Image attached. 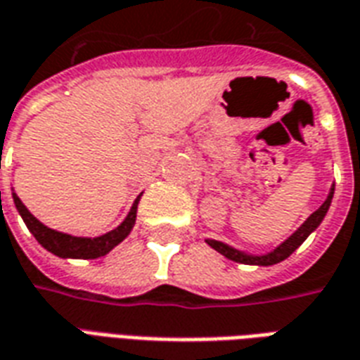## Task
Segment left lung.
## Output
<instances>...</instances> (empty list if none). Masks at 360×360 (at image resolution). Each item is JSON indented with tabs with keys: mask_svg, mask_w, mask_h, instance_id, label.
<instances>
[{
	"mask_svg": "<svg viewBox=\"0 0 360 360\" xmlns=\"http://www.w3.org/2000/svg\"><path fill=\"white\" fill-rule=\"evenodd\" d=\"M333 191H335V185L332 183L330 193H328V196H326V200L322 202V206H320L316 212H312L309 218L304 219L301 226L297 227L293 233L287 237L285 241H281L276 249L268 250V252H264V255H252V252H247V250H239L224 241H216V239H206V243H208L214 250H218L219 255H224L226 258L233 260V262H239V264H250V266L278 264V262H281V260H285L287 257H291L295 250L299 249L302 243L307 241V237L316 231L318 226L322 224V219L326 218V214H328V210H330V204H332V198H333Z\"/></svg>",
	"mask_w": 360,
	"mask_h": 360,
	"instance_id": "left-lung-1",
	"label": "left lung"
}]
</instances>
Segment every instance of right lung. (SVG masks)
Instances as JSON below:
<instances>
[{
  "label": "right lung",
  "mask_w": 360,
  "mask_h": 360,
  "mask_svg": "<svg viewBox=\"0 0 360 360\" xmlns=\"http://www.w3.org/2000/svg\"><path fill=\"white\" fill-rule=\"evenodd\" d=\"M141 196L142 195L136 196V200L131 206L127 218L115 229H111V231L103 235H98V237H77V235L63 233V231L44 226L40 219L30 214V210L22 204L17 193H13V202L17 206V212L20 214L22 221L27 224L28 231L34 235L36 241L40 243L46 250H50L51 255H56L59 258H100L103 255H108L113 247H117L119 243L133 231Z\"/></svg>",
  "instance_id": "obj_1"
}]
</instances>
